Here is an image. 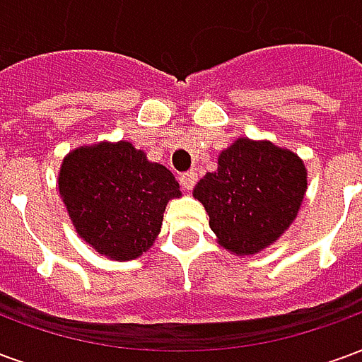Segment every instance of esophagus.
<instances>
[{
	"instance_id": "obj_1",
	"label": "esophagus",
	"mask_w": 362,
	"mask_h": 362,
	"mask_svg": "<svg viewBox=\"0 0 362 362\" xmlns=\"http://www.w3.org/2000/svg\"><path fill=\"white\" fill-rule=\"evenodd\" d=\"M196 182H197V173L196 170H189V173H184L180 176V184H182V188L184 189H194V186H196Z\"/></svg>"
}]
</instances>
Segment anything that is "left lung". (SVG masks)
Wrapping results in <instances>:
<instances>
[{"mask_svg": "<svg viewBox=\"0 0 362 362\" xmlns=\"http://www.w3.org/2000/svg\"><path fill=\"white\" fill-rule=\"evenodd\" d=\"M308 188L304 160L272 141L238 137L221 151L194 197L209 215L217 243L236 256H254L279 240L303 205Z\"/></svg>", "mask_w": 362, "mask_h": 362, "instance_id": "obj_1", "label": "left lung"}]
</instances>
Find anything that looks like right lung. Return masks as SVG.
I'll return each instance as SVG.
<instances>
[{"mask_svg": "<svg viewBox=\"0 0 362 362\" xmlns=\"http://www.w3.org/2000/svg\"><path fill=\"white\" fill-rule=\"evenodd\" d=\"M59 196L77 235L100 256L129 262L147 252L180 184L129 141L69 151L58 173Z\"/></svg>", "mask_w": 362, "mask_h": 362, "instance_id": "right-lung-1", "label": "right lung"}]
</instances>
